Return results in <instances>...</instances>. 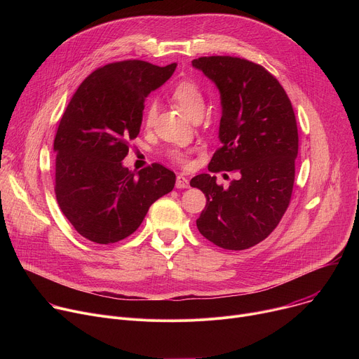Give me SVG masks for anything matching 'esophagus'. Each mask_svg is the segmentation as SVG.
I'll list each match as a JSON object with an SVG mask.
<instances>
[{
	"mask_svg": "<svg viewBox=\"0 0 359 359\" xmlns=\"http://www.w3.org/2000/svg\"><path fill=\"white\" fill-rule=\"evenodd\" d=\"M176 187L177 189H187L189 187V179L183 175H179L176 177Z\"/></svg>",
	"mask_w": 359,
	"mask_h": 359,
	"instance_id": "esophagus-1",
	"label": "esophagus"
}]
</instances>
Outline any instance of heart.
<instances>
[{"label": "heart", "instance_id": "heart-1", "mask_svg": "<svg viewBox=\"0 0 359 359\" xmlns=\"http://www.w3.org/2000/svg\"><path fill=\"white\" fill-rule=\"evenodd\" d=\"M172 97L187 118L193 119L197 115H203L204 95L201 92V88L194 81L186 79L176 83V86L172 89ZM155 118H156V105L153 104V102H150V104L146 107L144 115H143L144 126L150 128L153 122H155ZM168 156L175 163H180V165L189 163V151L186 150L170 149L168 151Z\"/></svg>", "mask_w": 359, "mask_h": 359}]
</instances>
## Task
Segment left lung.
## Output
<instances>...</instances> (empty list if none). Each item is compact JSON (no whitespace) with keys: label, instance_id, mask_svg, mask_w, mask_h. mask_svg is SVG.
<instances>
[{"label":"left lung","instance_id":"left-lung-1","mask_svg":"<svg viewBox=\"0 0 359 359\" xmlns=\"http://www.w3.org/2000/svg\"><path fill=\"white\" fill-rule=\"evenodd\" d=\"M191 64L217 85L222 99V146L209 172L236 173L229 188L211 173L190 180L206 196L196 224L213 244L245 250L267 238L290 206L298 155L294 109L277 78L259 64L226 55Z\"/></svg>","mask_w":359,"mask_h":359}]
</instances>
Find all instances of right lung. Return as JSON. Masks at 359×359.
<instances>
[{
	"label": "right lung",
	"instance_id": "1",
	"mask_svg": "<svg viewBox=\"0 0 359 359\" xmlns=\"http://www.w3.org/2000/svg\"><path fill=\"white\" fill-rule=\"evenodd\" d=\"M175 69L140 60L112 62L86 76L69 100L54 140L55 196L86 240L112 244L129 237L151 204L173 190L176 176L163 165L136 175L122 161L139 135L144 97Z\"/></svg>",
	"mask_w": 359,
	"mask_h": 359
}]
</instances>
